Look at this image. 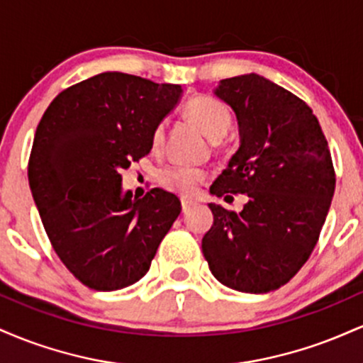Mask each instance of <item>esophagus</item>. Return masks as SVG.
Segmentation results:
<instances>
[{"instance_id": "1", "label": "esophagus", "mask_w": 363, "mask_h": 363, "mask_svg": "<svg viewBox=\"0 0 363 363\" xmlns=\"http://www.w3.org/2000/svg\"><path fill=\"white\" fill-rule=\"evenodd\" d=\"M181 205H182V211H184V213H187V211L191 210V208H193L196 203L193 201V199H187V198H182L181 199Z\"/></svg>"}]
</instances>
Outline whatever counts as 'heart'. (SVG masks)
I'll return each mask as SVG.
<instances>
[{"label": "heart", "instance_id": "1", "mask_svg": "<svg viewBox=\"0 0 363 363\" xmlns=\"http://www.w3.org/2000/svg\"><path fill=\"white\" fill-rule=\"evenodd\" d=\"M186 114L198 124L211 140H222L232 126V112L223 102L208 95H198L186 104ZM165 136V124L158 123L152 133V147L160 148ZM208 179L205 169L187 167V165H170L162 170L160 182L165 189L174 193L191 196L198 191L199 184Z\"/></svg>", "mask_w": 363, "mask_h": 363}]
</instances>
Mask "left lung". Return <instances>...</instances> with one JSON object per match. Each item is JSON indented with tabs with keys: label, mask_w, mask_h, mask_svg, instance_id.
I'll return each mask as SVG.
<instances>
[{
	"label": "left lung",
	"mask_w": 363,
	"mask_h": 363,
	"mask_svg": "<svg viewBox=\"0 0 363 363\" xmlns=\"http://www.w3.org/2000/svg\"><path fill=\"white\" fill-rule=\"evenodd\" d=\"M215 95L235 112L240 147L210 193L247 196L244 210L210 203L201 249L222 285L245 294L280 289L318 244L335 194L319 121L297 95L256 73L225 78Z\"/></svg>",
	"instance_id": "1"
}]
</instances>
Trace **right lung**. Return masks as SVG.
I'll return each instance as SVG.
<instances>
[{
    "instance_id": "add662e5",
    "label": "right lung",
    "mask_w": 363,
    "mask_h": 363,
    "mask_svg": "<svg viewBox=\"0 0 363 363\" xmlns=\"http://www.w3.org/2000/svg\"><path fill=\"white\" fill-rule=\"evenodd\" d=\"M181 85L107 72L62 90L37 126L28 184L62 264L89 289L133 285L181 213L164 189L133 198L121 170L152 150V133Z\"/></svg>"
}]
</instances>
